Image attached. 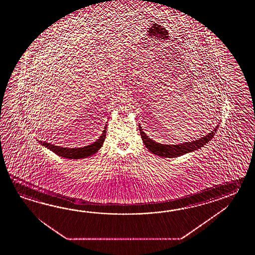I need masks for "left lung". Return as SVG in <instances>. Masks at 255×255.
<instances>
[{
    "label": "left lung",
    "mask_w": 255,
    "mask_h": 255,
    "mask_svg": "<svg viewBox=\"0 0 255 255\" xmlns=\"http://www.w3.org/2000/svg\"><path fill=\"white\" fill-rule=\"evenodd\" d=\"M217 129H218V126H217L216 128H214V130L211 133H209L208 135H204L200 139H197L195 141L185 142V143H181L179 145H163V144L157 143L151 138H149L145 134V132L142 131L143 129L139 127L141 138H142L143 143L146 146V148L149 151L152 152L153 154L157 155L159 157H169V158L179 157L181 155H184L186 153L194 151L198 148H201L204 145H206V143H208L209 141L212 139L213 135H215V133L217 132Z\"/></svg>",
    "instance_id": "obj_1"
}]
</instances>
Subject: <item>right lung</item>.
Masks as SVG:
<instances>
[{
    "mask_svg": "<svg viewBox=\"0 0 255 255\" xmlns=\"http://www.w3.org/2000/svg\"><path fill=\"white\" fill-rule=\"evenodd\" d=\"M107 134V125L105 127L102 135L99 136L98 140L93 142L92 144L88 146H83V147H75V148H69V147H62V146H54L51 143L47 142H42L39 141L43 146L48 147L50 150L54 152L56 155L60 157H66V158H74V159H79L84 157L92 156L95 153L98 151V149L103 145L104 141L106 138Z\"/></svg>",
    "mask_w": 255,
    "mask_h": 255,
    "instance_id": "obj_1",
    "label": "right lung"
}]
</instances>
